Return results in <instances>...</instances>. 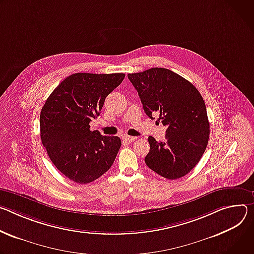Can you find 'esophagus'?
Segmentation results:
<instances>
[{
  "label": "esophagus",
  "instance_id": "1",
  "mask_svg": "<svg viewBox=\"0 0 254 254\" xmlns=\"http://www.w3.org/2000/svg\"><path fill=\"white\" fill-rule=\"evenodd\" d=\"M122 139L124 140V141L130 143V142H133L134 140L136 139V137H132V136H128V135H123L122 136Z\"/></svg>",
  "mask_w": 254,
  "mask_h": 254
}]
</instances>
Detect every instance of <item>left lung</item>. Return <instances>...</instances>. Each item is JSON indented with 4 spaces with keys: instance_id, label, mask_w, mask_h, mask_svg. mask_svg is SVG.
<instances>
[{
    "instance_id": "1",
    "label": "left lung",
    "mask_w": 254,
    "mask_h": 254,
    "mask_svg": "<svg viewBox=\"0 0 254 254\" xmlns=\"http://www.w3.org/2000/svg\"><path fill=\"white\" fill-rule=\"evenodd\" d=\"M149 118L158 115L166 126L165 140L148 137L146 165L168 179L177 180L198 164L208 145L210 124L203 97L192 83L162 67L129 73Z\"/></svg>"
}]
</instances>
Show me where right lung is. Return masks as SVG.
I'll list each match as a JSON object with an SVG mask.
<instances>
[{"label": "right lung", "mask_w": 254, "mask_h": 254, "mask_svg": "<svg viewBox=\"0 0 254 254\" xmlns=\"http://www.w3.org/2000/svg\"><path fill=\"white\" fill-rule=\"evenodd\" d=\"M124 77V73H73L54 89L41 109L42 144L55 167L76 184L99 179L117 156L121 139L91 131L90 122Z\"/></svg>", "instance_id": "add662e5"}]
</instances>
